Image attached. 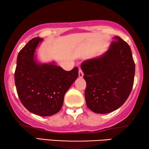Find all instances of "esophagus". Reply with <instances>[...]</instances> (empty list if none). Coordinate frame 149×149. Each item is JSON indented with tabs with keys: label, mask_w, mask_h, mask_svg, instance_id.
Masks as SVG:
<instances>
[{
	"label": "esophagus",
	"mask_w": 149,
	"mask_h": 149,
	"mask_svg": "<svg viewBox=\"0 0 149 149\" xmlns=\"http://www.w3.org/2000/svg\"><path fill=\"white\" fill-rule=\"evenodd\" d=\"M83 77V73L82 72V70H81V69H79V78H82Z\"/></svg>",
	"instance_id": "34e87169"
}]
</instances>
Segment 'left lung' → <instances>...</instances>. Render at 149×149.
Here are the masks:
<instances>
[{
	"mask_svg": "<svg viewBox=\"0 0 149 149\" xmlns=\"http://www.w3.org/2000/svg\"><path fill=\"white\" fill-rule=\"evenodd\" d=\"M101 56L81 65L86 81L87 107L95 113L107 114L117 110L131 93L135 74L131 49L119 36Z\"/></svg>",
	"mask_w": 149,
	"mask_h": 149,
	"instance_id": "obj_1",
	"label": "left lung"
}]
</instances>
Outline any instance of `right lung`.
<instances>
[{"label":"right lung","mask_w":149,"mask_h":149,"mask_svg":"<svg viewBox=\"0 0 149 149\" xmlns=\"http://www.w3.org/2000/svg\"><path fill=\"white\" fill-rule=\"evenodd\" d=\"M42 41L39 37L32 38L19 52L15 83L26 109L35 115L48 117L62 109L65 93L78 77L79 70L75 67L66 71L55 61L40 62L36 50Z\"/></svg>","instance_id":"add662e5"}]
</instances>
